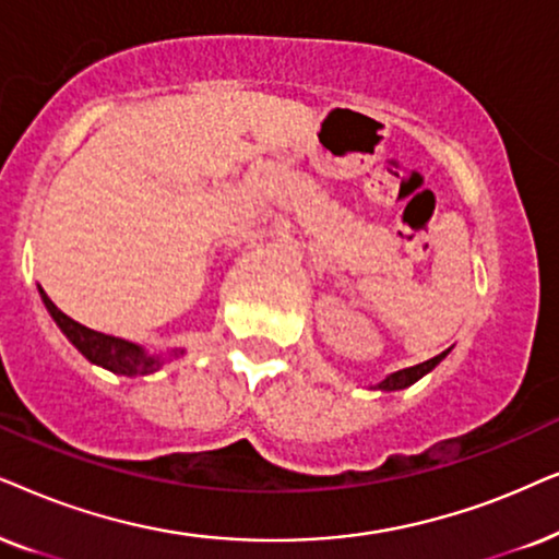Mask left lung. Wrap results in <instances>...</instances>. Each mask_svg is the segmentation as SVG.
Wrapping results in <instances>:
<instances>
[{
    "instance_id": "obj_1",
    "label": "left lung",
    "mask_w": 559,
    "mask_h": 559,
    "mask_svg": "<svg viewBox=\"0 0 559 559\" xmlns=\"http://www.w3.org/2000/svg\"><path fill=\"white\" fill-rule=\"evenodd\" d=\"M448 353H450V349H444V353H440L437 357H431V360H427V362H419V366L396 370V373L385 376L381 383L370 385V389H376V391H401V389H408V385L416 383V381H419V378L431 373V370L440 366L444 357H448Z\"/></svg>"
}]
</instances>
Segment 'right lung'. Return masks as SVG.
<instances>
[{"label":"right lung","mask_w":559,"mask_h":559,"mask_svg":"<svg viewBox=\"0 0 559 559\" xmlns=\"http://www.w3.org/2000/svg\"><path fill=\"white\" fill-rule=\"evenodd\" d=\"M40 299H43V304H46L48 314L53 317L58 330L69 337L71 345L76 347L88 362H94V366H99L104 370H111V373H117V376H130V378L132 376H151V373H155V370H160L163 366H166L168 360L183 355V349H170L168 355H153V353H147L143 345H135V342L88 330V326L73 322L71 317H66L63 311L48 299V294L43 292V288H40Z\"/></svg>","instance_id":"obj_1"}]
</instances>
